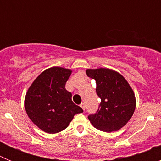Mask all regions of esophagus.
Here are the masks:
<instances>
[{
	"label": "esophagus",
	"instance_id": "34e87169",
	"mask_svg": "<svg viewBox=\"0 0 161 161\" xmlns=\"http://www.w3.org/2000/svg\"><path fill=\"white\" fill-rule=\"evenodd\" d=\"M80 107L83 109V110H85V104L84 103V102H82V103L80 105Z\"/></svg>",
	"mask_w": 161,
	"mask_h": 161
}]
</instances>
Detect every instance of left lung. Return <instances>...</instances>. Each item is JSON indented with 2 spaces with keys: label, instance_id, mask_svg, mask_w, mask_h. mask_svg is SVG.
Wrapping results in <instances>:
<instances>
[{
  "label": "left lung",
  "instance_id": "1",
  "mask_svg": "<svg viewBox=\"0 0 161 161\" xmlns=\"http://www.w3.org/2000/svg\"><path fill=\"white\" fill-rule=\"evenodd\" d=\"M86 74L96 81V92L101 98L96 113L88 116L90 123L105 132L119 130L127 123L136 109L135 94L119 72L108 68L88 69Z\"/></svg>",
  "mask_w": 161,
  "mask_h": 161
}]
</instances>
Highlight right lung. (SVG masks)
<instances>
[{"label":"right lung","mask_w":161,"mask_h":161,"mask_svg":"<svg viewBox=\"0 0 161 161\" xmlns=\"http://www.w3.org/2000/svg\"><path fill=\"white\" fill-rule=\"evenodd\" d=\"M71 73V70L59 67L48 68L35 80L25 95L27 115L47 133L64 130L74 115L83 112L72 101V93L65 89Z\"/></svg>","instance_id":"right-lung-1"}]
</instances>
